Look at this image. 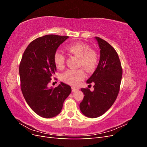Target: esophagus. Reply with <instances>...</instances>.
<instances>
[{
	"label": "esophagus",
	"mask_w": 147,
	"mask_h": 147,
	"mask_svg": "<svg viewBox=\"0 0 147 147\" xmlns=\"http://www.w3.org/2000/svg\"><path fill=\"white\" fill-rule=\"evenodd\" d=\"M78 90V89L77 88H75V87H72V92H75L76 91Z\"/></svg>",
	"instance_id": "34e87169"
}]
</instances>
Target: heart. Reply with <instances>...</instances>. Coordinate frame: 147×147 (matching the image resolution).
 <instances>
[{"instance_id": "1", "label": "heart", "mask_w": 147, "mask_h": 147, "mask_svg": "<svg viewBox=\"0 0 147 147\" xmlns=\"http://www.w3.org/2000/svg\"><path fill=\"white\" fill-rule=\"evenodd\" d=\"M88 44L81 42L71 43L67 47V50L70 53L79 57V65L87 71L94 70L98 64L99 57L97 52ZM54 63L57 68H63L64 66L65 57L59 50L55 51L53 56ZM63 80L72 86H77L85 78V72L82 69L78 70H68L64 74Z\"/></svg>"}]
</instances>
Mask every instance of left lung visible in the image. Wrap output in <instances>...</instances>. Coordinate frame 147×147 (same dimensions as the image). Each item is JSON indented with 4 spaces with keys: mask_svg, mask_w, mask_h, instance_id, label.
<instances>
[{
    "mask_svg": "<svg viewBox=\"0 0 147 147\" xmlns=\"http://www.w3.org/2000/svg\"><path fill=\"white\" fill-rule=\"evenodd\" d=\"M95 38L100 48V60L96 70L86 83H94V91L82 88L84 97L80 104L82 113L89 118L99 117L113 104L119 91L123 70L117 51L99 37Z\"/></svg>",
    "mask_w": 147,
    "mask_h": 147,
    "instance_id": "8db88e82",
    "label": "left lung"
}]
</instances>
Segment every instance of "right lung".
I'll return each mask as SVG.
<instances>
[{"instance_id":"obj_1","label":"right lung","mask_w":147,"mask_h":147,"mask_svg":"<svg viewBox=\"0 0 147 147\" xmlns=\"http://www.w3.org/2000/svg\"><path fill=\"white\" fill-rule=\"evenodd\" d=\"M69 37L52 34L38 37L29 43L22 56L19 67L22 93L30 107L43 118L58 115L72 91L63 82L55 88L48 87L56 72L55 53Z\"/></svg>"}]
</instances>
